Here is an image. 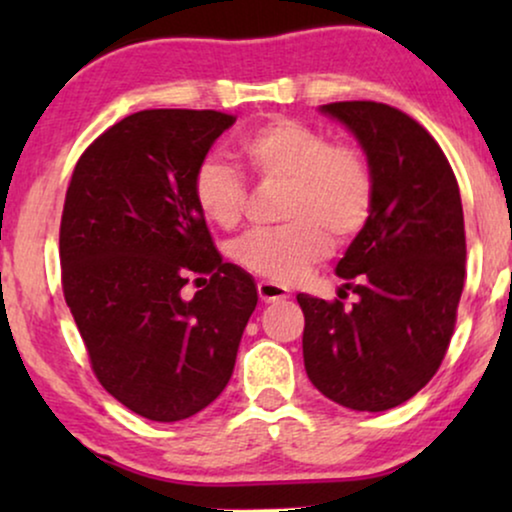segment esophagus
<instances>
[{
    "label": "esophagus",
    "instance_id": "34e87169",
    "mask_svg": "<svg viewBox=\"0 0 512 512\" xmlns=\"http://www.w3.org/2000/svg\"><path fill=\"white\" fill-rule=\"evenodd\" d=\"M258 298L263 300V303H275V300H284L289 298V289L277 282H268V279H261L258 282Z\"/></svg>",
    "mask_w": 512,
    "mask_h": 512
}]
</instances>
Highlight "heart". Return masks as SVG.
I'll use <instances>...</instances> for the list:
<instances>
[{
    "mask_svg": "<svg viewBox=\"0 0 512 512\" xmlns=\"http://www.w3.org/2000/svg\"><path fill=\"white\" fill-rule=\"evenodd\" d=\"M237 153L263 184H286L282 228L251 230L233 247V258L254 275L289 282L321 261L335 244L354 240L375 200V177L366 153L333 144L324 132L296 118H272L237 142ZM193 198L221 228H235L247 207L240 174L219 158L195 167Z\"/></svg>",
    "mask_w": 512,
    "mask_h": 512,
    "instance_id": "heart-1",
    "label": "heart"
}]
</instances>
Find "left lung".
Wrapping results in <instances>:
<instances>
[{"mask_svg": "<svg viewBox=\"0 0 512 512\" xmlns=\"http://www.w3.org/2000/svg\"><path fill=\"white\" fill-rule=\"evenodd\" d=\"M366 151L375 200L340 258V298L298 293L310 382L359 412L396 408L426 387L450 347L466 279L459 184L436 139L405 111L352 100L321 107ZM347 290L357 293L344 305Z\"/></svg>", "mask_w": 512, "mask_h": 512, "instance_id": "obj_1", "label": "left lung"}]
</instances>
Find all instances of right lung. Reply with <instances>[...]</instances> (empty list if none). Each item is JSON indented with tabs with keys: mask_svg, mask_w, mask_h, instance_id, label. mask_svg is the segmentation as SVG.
I'll list each match as a JSON object with an SVG mask.
<instances>
[{
	"mask_svg": "<svg viewBox=\"0 0 512 512\" xmlns=\"http://www.w3.org/2000/svg\"><path fill=\"white\" fill-rule=\"evenodd\" d=\"M214 109H146L76 163L60 221L62 293L97 382L151 422L207 408L233 375L256 284L223 263L193 174L235 123ZM201 286L186 299L183 286Z\"/></svg>",
	"mask_w": 512,
	"mask_h": 512,
	"instance_id": "obj_1",
	"label": "right lung"
}]
</instances>
